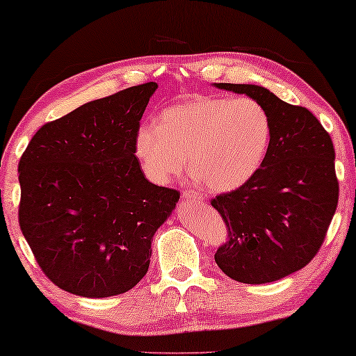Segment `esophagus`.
<instances>
[{"label": "esophagus", "instance_id": "1", "mask_svg": "<svg viewBox=\"0 0 356 356\" xmlns=\"http://www.w3.org/2000/svg\"><path fill=\"white\" fill-rule=\"evenodd\" d=\"M183 199L184 200H189V202H200L202 200V195L199 192L192 191V189H184L183 191Z\"/></svg>", "mask_w": 356, "mask_h": 356}]
</instances>
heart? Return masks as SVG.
<instances>
[{"label": "heart", "mask_w": 356, "mask_h": 356, "mask_svg": "<svg viewBox=\"0 0 356 356\" xmlns=\"http://www.w3.org/2000/svg\"><path fill=\"white\" fill-rule=\"evenodd\" d=\"M268 110L252 97L195 96L165 108L159 124L136 134V156L147 178L165 184L184 170L213 192L235 191L264 165L271 145Z\"/></svg>", "instance_id": "obj_1"}]
</instances>
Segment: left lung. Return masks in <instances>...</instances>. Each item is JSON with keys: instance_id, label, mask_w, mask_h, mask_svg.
I'll return each mask as SVG.
<instances>
[{"instance_id": "8db88e82", "label": "left lung", "mask_w": 356, "mask_h": 356, "mask_svg": "<svg viewBox=\"0 0 356 356\" xmlns=\"http://www.w3.org/2000/svg\"><path fill=\"white\" fill-rule=\"evenodd\" d=\"M216 86L259 101L273 134L257 175L211 200L229 232L214 260L233 281H277L309 264L325 241L339 199L333 142L309 110L264 86Z\"/></svg>"}]
</instances>
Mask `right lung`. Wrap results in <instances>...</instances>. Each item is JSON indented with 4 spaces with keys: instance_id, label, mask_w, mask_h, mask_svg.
I'll return each instance as SVG.
<instances>
[{
    "instance_id": "obj_1",
    "label": "right lung",
    "mask_w": 356,
    "mask_h": 356,
    "mask_svg": "<svg viewBox=\"0 0 356 356\" xmlns=\"http://www.w3.org/2000/svg\"><path fill=\"white\" fill-rule=\"evenodd\" d=\"M157 85L131 86L44 124L19 162V224L56 287L124 293L147 275L151 241L179 199L149 183L136 134Z\"/></svg>"
}]
</instances>
